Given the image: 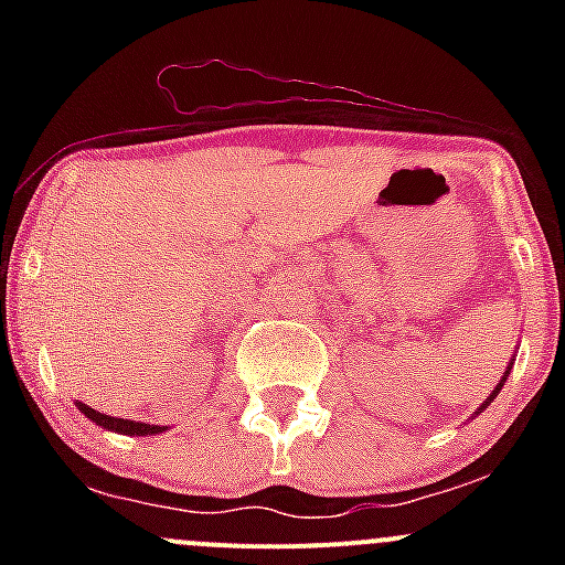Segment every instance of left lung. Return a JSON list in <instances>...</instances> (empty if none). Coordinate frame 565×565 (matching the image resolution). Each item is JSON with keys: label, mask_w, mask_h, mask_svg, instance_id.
<instances>
[{"label": "left lung", "mask_w": 565, "mask_h": 565, "mask_svg": "<svg viewBox=\"0 0 565 565\" xmlns=\"http://www.w3.org/2000/svg\"><path fill=\"white\" fill-rule=\"evenodd\" d=\"M509 372H511V366H509V369H505V374H503V380H500V383H498V388H494L492 393H489L487 404H481V407H478V409H487V407H489V404H492V402H494V396H498V391H500V388H503V383H505V380H509Z\"/></svg>", "instance_id": "1"}]
</instances>
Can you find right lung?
Instances as JSON below:
<instances>
[{"instance_id": "obj_1", "label": "right lung", "mask_w": 565, "mask_h": 565, "mask_svg": "<svg viewBox=\"0 0 565 565\" xmlns=\"http://www.w3.org/2000/svg\"><path fill=\"white\" fill-rule=\"evenodd\" d=\"M76 407L82 409V413L87 415V418L93 420V424L104 426V429L117 431V435H139V437H147V435H161V431L169 429V426H152V424H141V420L114 418V415L98 413V409H93V407H89V404H82V402H76Z\"/></svg>"}]
</instances>
